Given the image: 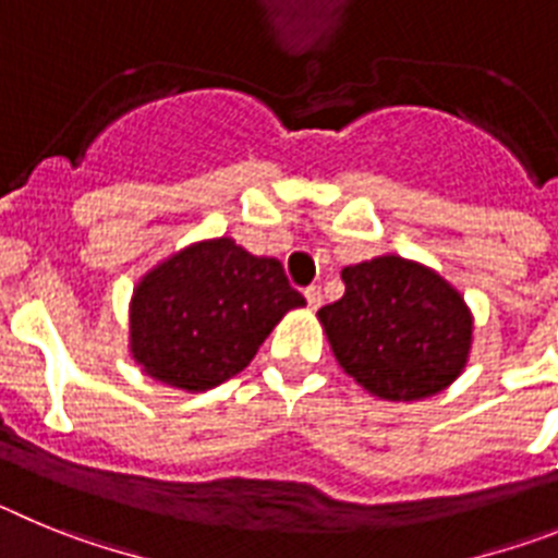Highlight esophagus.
Wrapping results in <instances>:
<instances>
[{
  "mask_svg": "<svg viewBox=\"0 0 558 558\" xmlns=\"http://www.w3.org/2000/svg\"><path fill=\"white\" fill-rule=\"evenodd\" d=\"M304 299H307L310 310H318V307H322V288H318V284L307 288V290H304Z\"/></svg>",
  "mask_w": 558,
  "mask_h": 558,
  "instance_id": "1",
  "label": "esophagus"
}]
</instances>
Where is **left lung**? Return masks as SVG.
Listing matches in <instances>:
<instances>
[{"label":"left lung","mask_w":558,"mask_h":558,"mask_svg":"<svg viewBox=\"0 0 558 558\" xmlns=\"http://www.w3.org/2000/svg\"><path fill=\"white\" fill-rule=\"evenodd\" d=\"M343 299L318 310L340 368L372 397L416 402L466 368L475 318L458 288L416 259L383 254L340 270Z\"/></svg>","instance_id":"1"}]
</instances>
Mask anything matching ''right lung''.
<instances>
[{"mask_svg":"<svg viewBox=\"0 0 558 558\" xmlns=\"http://www.w3.org/2000/svg\"><path fill=\"white\" fill-rule=\"evenodd\" d=\"M304 304L276 256H254L231 236L198 240L136 282L128 349L156 383L209 391L243 372L276 324Z\"/></svg>","mask_w":558,"mask_h":558,"instance_id":"1","label":"right lung"}]
</instances>
